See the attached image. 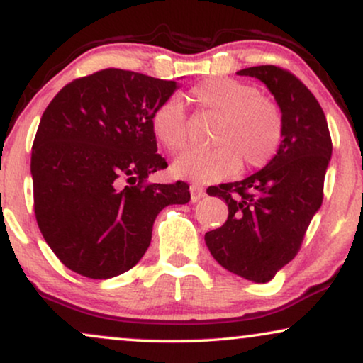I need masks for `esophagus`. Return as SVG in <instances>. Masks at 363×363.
<instances>
[{"label": "esophagus", "instance_id": "esophagus-1", "mask_svg": "<svg viewBox=\"0 0 363 363\" xmlns=\"http://www.w3.org/2000/svg\"><path fill=\"white\" fill-rule=\"evenodd\" d=\"M190 193H191V201L201 200V198L206 195L205 188H203L201 185H198V183H193V185H190Z\"/></svg>", "mask_w": 363, "mask_h": 363}]
</instances>
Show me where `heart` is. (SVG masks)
I'll list each match as a JSON object with an SVG mask.
<instances>
[{"label":"heart","instance_id":"b5f03b06","mask_svg":"<svg viewBox=\"0 0 363 363\" xmlns=\"http://www.w3.org/2000/svg\"><path fill=\"white\" fill-rule=\"evenodd\" d=\"M190 97L203 112L220 117L213 132V148L190 150L173 162L177 177L193 182H218L240 170H256L279 152L284 116L276 101L259 89L236 79H206L191 87ZM152 133L160 147L177 153L186 148L188 116L182 101L170 97L152 113Z\"/></svg>","mask_w":363,"mask_h":363}]
</instances>
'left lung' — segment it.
Instances as JSON below:
<instances>
[{
	"label": "left lung",
	"mask_w": 363,
	"mask_h": 363,
	"mask_svg": "<svg viewBox=\"0 0 363 363\" xmlns=\"http://www.w3.org/2000/svg\"><path fill=\"white\" fill-rule=\"evenodd\" d=\"M262 81L284 116L279 152L261 172L208 188L228 205V220L205 235L213 257L235 274L267 282L294 259L324 200L332 138L320 104L306 84L279 66L238 72Z\"/></svg>",
	"instance_id": "obj_1"
}]
</instances>
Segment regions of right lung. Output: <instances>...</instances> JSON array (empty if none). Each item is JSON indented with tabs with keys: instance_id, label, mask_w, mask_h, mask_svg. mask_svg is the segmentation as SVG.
Masks as SVG:
<instances>
[{
	"instance_id": "right-lung-1",
	"label": "right lung",
	"mask_w": 363,
	"mask_h": 363,
	"mask_svg": "<svg viewBox=\"0 0 363 363\" xmlns=\"http://www.w3.org/2000/svg\"><path fill=\"white\" fill-rule=\"evenodd\" d=\"M175 89L108 67L66 84L44 111L31 153L34 215L54 255L77 274L108 279L132 269L158 213L190 201L185 182H147L168 167L150 118Z\"/></svg>"
}]
</instances>
